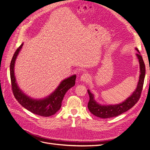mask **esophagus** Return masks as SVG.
<instances>
[{
    "label": "esophagus",
    "mask_w": 150,
    "mask_h": 150,
    "mask_svg": "<svg viewBox=\"0 0 150 150\" xmlns=\"http://www.w3.org/2000/svg\"><path fill=\"white\" fill-rule=\"evenodd\" d=\"M90 78V76L88 74H86L84 73L83 75H81V81H83V82H85V81H88Z\"/></svg>",
    "instance_id": "obj_1"
}]
</instances>
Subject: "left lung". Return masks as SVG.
<instances>
[{"mask_svg":"<svg viewBox=\"0 0 150 150\" xmlns=\"http://www.w3.org/2000/svg\"><path fill=\"white\" fill-rule=\"evenodd\" d=\"M135 49L138 52V53L136 54V56H137L139 61L140 69L139 78L137 88H136L132 94L127 98L125 101L120 104H113V105L112 104H111V105H102V104L98 103L94 99V94L91 93L89 89H88V93L89 96V101L88 104V108L89 111L94 116L103 119L116 117L129 110V109L134 106V104L139 100L144 84L145 77V65L143 57L141 56L138 48L136 47Z\"/></svg>","mask_w":150,"mask_h":150,"instance_id":"left-lung-1","label":"left lung"}]
</instances>
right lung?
Wrapping results in <instances>:
<instances>
[{"instance_id": "right-lung-1", "label": "right lung", "mask_w": 150, "mask_h": 150, "mask_svg": "<svg viewBox=\"0 0 150 150\" xmlns=\"http://www.w3.org/2000/svg\"><path fill=\"white\" fill-rule=\"evenodd\" d=\"M23 43L18 47L12 57L10 65L12 89L15 98L26 110L41 116H51L60 110L66 93L75 85L76 75L74 74L62 80L57 88L48 96L42 99H34L25 94L19 88L16 81L14 66L17 57L23 46Z\"/></svg>"}]
</instances>
